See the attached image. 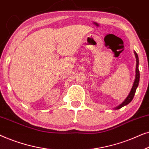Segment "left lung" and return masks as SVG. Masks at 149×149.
I'll return each instance as SVG.
<instances>
[{"label":"left lung","mask_w":149,"mask_h":149,"mask_svg":"<svg viewBox=\"0 0 149 149\" xmlns=\"http://www.w3.org/2000/svg\"><path fill=\"white\" fill-rule=\"evenodd\" d=\"M134 54H135V56H136V79H135V81H134L133 87H132V88L131 89V91H130V94L128 95L127 98H126L125 100V101H124L122 104H120L119 107L115 108L116 109H121V108L124 107V106L128 104H129L130 102H131L132 100H133L134 95H135L136 89H137V87L138 86V83H139V81H140V72H139V69H138L139 60H138V54H136V52H134Z\"/></svg>","instance_id":"obj_1"}]
</instances>
